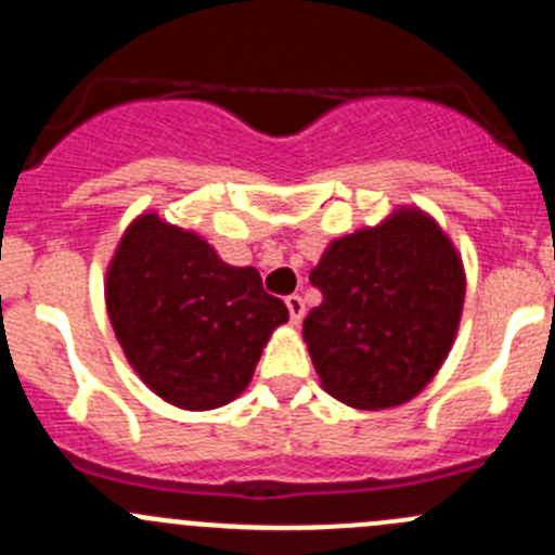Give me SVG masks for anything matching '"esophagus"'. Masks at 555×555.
Masks as SVG:
<instances>
[{
  "instance_id": "34e87169",
  "label": "esophagus",
  "mask_w": 555,
  "mask_h": 555,
  "mask_svg": "<svg viewBox=\"0 0 555 555\" xmlns=\"http://www.w3.org/2000/svg\"><path fill=\"white\" fill-rule=\"evenodd\" d=\"M284 304H287L289 319H293L295 324H300V319H304V313H306V304H304V298H300V295H289V298L284 300Z\"/></svg>"
}]
</instances>
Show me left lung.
I'll return each mask as SVG.
<instances>
[{"label": "left lung", "instance_id": "8db88e82", "mask_svg": "<svg viewBox=\"0 0 555 555\" xmlns=\"http://www.w3.org/2000/svg\"><path fill=\"white\" fill-rule=\"evenodd\" d=\"M309 282L322 304L304 338L324 391L362 411L416 397L456 335L464 271L446 233L422 211H397L327 246Z\"/></svg>", "mask_w": 555, "mask_h": 555}]
</instances>
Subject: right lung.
<instances>
[{"label": "right lung", "mask_w": 555, "mask_h": 555, "mask_svg": "<svg viewBox=\"0 0 555 555\" xmlns=\"http://www.w3.org/2000/svg\"><path fill=\"white\" fill-rule=\"evenodd\" d=\"M106 311L133 371L166 402L209 411L246 389L289 311L255 268H233L201 236L142 215L106 273Z\"/></svg>", "instance_id": "obj_1"}]
</instances>
